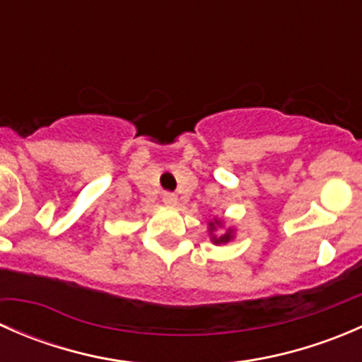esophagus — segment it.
<instances>
[{
	"label": "esophagus",
	"instance_id": "esophagus-1",
	"mask_svg": "<svg viewBox=\"0 0 362 362\" xmlns=\"http://www.w3.org/2000/svg\"><path fill=\"white\" fill-rule=\"evenodd\" d=\"M163 203L166 204V206H175V204H177V196H175L173 192H164Z\"/></svg>",
	"mask_w": 362,
	"mask_h": 362
}]
</instances>
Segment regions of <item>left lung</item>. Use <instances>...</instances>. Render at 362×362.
<instances>
[{
  "mask_svg": "<svg viewBox=\"0 0 362 362\" xmlns=\"http://www.w3.org/2000/svg\"><path fill=\"white\" fill-rule=\"evenodd\" d=\"M221 226H222V221H214V222H210V236H211V242H214L215 245H221V243L231 242L233 236H235V233H233V229H228V231H226L224 235L215 236V235H214L215 229L221 228Z\"/></svg>",
  "mask_w": 362,
  "mask_h": 362,
  "instance_id": "8db88e82",
  "label": "left lung"
}]
</instances>
